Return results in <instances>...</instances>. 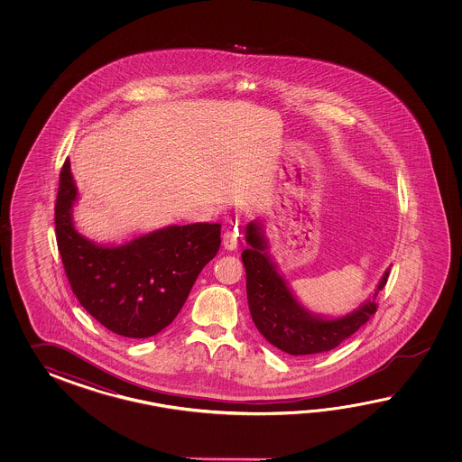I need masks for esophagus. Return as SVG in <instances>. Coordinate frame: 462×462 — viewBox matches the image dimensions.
I'll return each instance as SVG.
<instances>
[{
	"instance_id": "obj_1",
	"label": "esophagus",
	"mask_w": 462,
	"mask_h": 462,
	"mask_svg": "<svg viewBox=\"0 0 462 462\" xmlns=\"http://www.w3.org/2000/svg\"><path fill=\"white\" fill-rule=\"evenodd\" d=\"M237 245H239L237 229H227L226 233L223 235V245H225V249H227V251H235Z\"/></svg>"
}]
</instances>
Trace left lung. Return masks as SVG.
<instances>
[{
	"instance_id": "left-lung-1",
	"label": "left lung",
	"mask_w": 462,
	"mask_h": 462,
	"mask_svg": "<svg viewBox=\"0 0 462 462\" xmlns=\"http://www.w3.org/2000/svg\"><path fill=\"white\" fill-rule=\"evenodd\" d=\"M243 251L245 267V292L249 312L257 330L275 348L294 356L324 354L354 335L376 312V295L383 289L390 269L384 271L372 299L350 314L325 317L312 314L297 300L284 275L279 273L259 221L245 226Z\"/></svg>"
}]
</instances>
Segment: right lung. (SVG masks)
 I'll return each instance as SVG.
<instances>
[{
  "label": "right lung",
  "mask_w": 462,
  "mask_h": 462,
  "mask_svg": "<svg viewBox=\"0 0 462 462\" xmlns=\"http://www.w3.org/2000/svg\"><path fill=\"white\" fill-rule=\"evenodd\" d=\"M78 197L66 160L54 223L72 292L110 332L127 338L157 335L175 320L198 274L217 255L221 225H171L125 245H98L74 226L72 208Z\"/></svg>",
  "instance_id": "obj_1"
}]
</instances>
